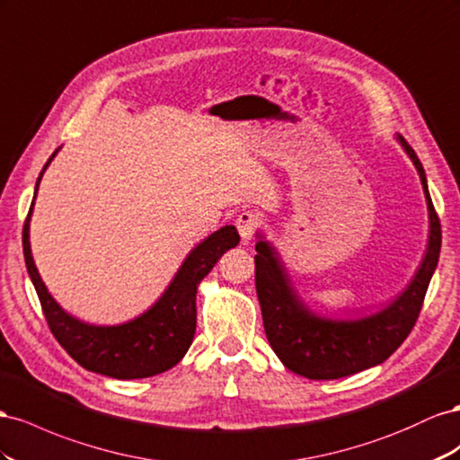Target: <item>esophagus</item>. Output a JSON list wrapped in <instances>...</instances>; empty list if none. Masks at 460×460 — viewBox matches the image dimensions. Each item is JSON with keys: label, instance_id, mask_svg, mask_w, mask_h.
<instances>
[{"label": "esophagus", "instance_id": "34e87169", "mask_svg": "<svg viewBox=\"0 0 460 460\" xmlns=\"http://www.w3.org/2000/svg\"><path fill=\"white\" fill-rule=\"evenodd\" d=\"M237 229H239V234L244 244H248L252 241L254 233L258 231V227L261 226V219L256 212H241L239 217H237Z\"/></svg>", "mask_w": 460, "mask_h": 460}]
</instances>
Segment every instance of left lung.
Returning <instances> with one entry per match:
<instances>
[{"label":"left lung","mask_w":460,"mask_h":460,"mask_svg":"<svg viewBox=\"0 0 460 460\" xmlns=\"http://www.w3.org/2000/svg\"><path fill=\"white\" fill-rule=\"evenodd\" d=\"M402 150L409 154L422 181L428 202V248L409 287L384 310L358 320H332L312 312L288 279L275 248L258 233L256 243V293L264 318V330L273 352L287 370L308 379H339L382 364L409 337L422 308L431 275L441 251V226L428 192L424 167L401 135Z\"/></svg>","instance_id":"1"}]
</instances>
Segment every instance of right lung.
<instances>
[{
	"mask_svg": "<svg viewBox=\"0 0 460 460\" xmlns=\"http://www.w3.org/2000/svg\"><path fill=\"white\" fill-rule=\"evenodd\" d=\"M59 150V148H58ZM58 150L46 162L38 185L49 162ZM31 212L22 227V252L26 270L40 298L46 322L58 343L69 352V357L86 368L102 376L115 379H140L162 374L185 357L196 332V288L206 275L212 271L217 260L229 248L239 244L241 237L233 226L221 227L209 234L199 246H194L187 260L175 273L165 293L155 300L138 318L119 325H92L73 318L65 312L48 288L36 270L31 251Z\"/></svg>",
	"mask_w": 460,
	"mask_h": 460,
	"instance_id": "right-lung-1",
	"label": "right lung"
}]
</instances>
